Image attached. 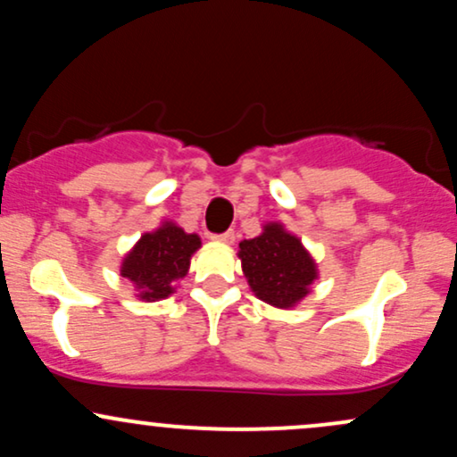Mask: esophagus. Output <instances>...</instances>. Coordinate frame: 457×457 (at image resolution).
Masks as SVG:
<instances>
[{
	"mask_svg": "<svg viewBox=\"0 0 457 457\" xmlns=\"http://www.w3.org/2000/svg\"><path fill=\"white\" fill-rule=\"evenodd\" d=\"M212 240H217V243H234V232L232 229H228V232L223 234H212Z\"/></svg>",
	"mask_w": 457,
	"mask_h": 457,
	"instance_id": "1",
	"label": "esophagus"
}]
</instances>
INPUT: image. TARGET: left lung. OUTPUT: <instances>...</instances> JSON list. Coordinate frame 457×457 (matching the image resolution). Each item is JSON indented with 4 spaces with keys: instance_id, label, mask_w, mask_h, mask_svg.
Returning <instances> with one entry per match:
<instances>
[{
    "instance_id": "left-lung-1",
    "label": "left lung",
    "mask_w": 457,
    "mask_h": 457,
    "mask_svg": "<svg viewBox=\"0 0 457 457\" xmlns=\"http://www.w3.org/2000/svg\"><path fill=\"white\" fill-rule=\"evenodd\" d=\"M238 258L255 296L281 309L301 301L316 279V264L301 240L277 223L266 225L258 238L243 240Z\"/></svg>"
}]
</instances>
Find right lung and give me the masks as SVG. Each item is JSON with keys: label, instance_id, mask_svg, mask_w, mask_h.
Returning <instances> with one entry per match:
<instances>
[{"label": "right lung", "instance_id": "obj_1", "mask_svg": "<svg viewBox=\"0 0 457 457\" xmlns=\"http://www.w3.org/2000/svg\"><path fill=\"white\" fill-rule=\"evenodd\" d=\"M199 245V236L165 223L156 232L141 236L137 246L124 260L122 277L139 287V296L145 301L170 296L174 292L171 283L187 275L191 255Z\"/></svg>", "mask_w": 457, "mask_h": 457}]
</instances>
